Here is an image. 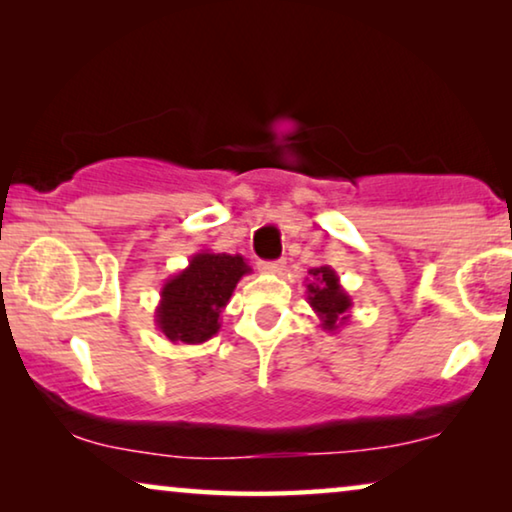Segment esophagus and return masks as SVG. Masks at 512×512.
<instances>
[{
    "label": "esophagus",
    "mask_w": 512,
    "mask_h": 512,
    "mask_svg": "<svg viewBox=\"0 0 512 512\" xmlns=\"http://www.w3.org/2000/svg\"><path fill=\"white\" fill-rule=\"evenodd\" d=\"M259 269H262L264 273H280L285 269V262L283 259H278V262H262L259 264Z\"/></svg>",
    "instance_id": "34e87169"
}]
</instances>
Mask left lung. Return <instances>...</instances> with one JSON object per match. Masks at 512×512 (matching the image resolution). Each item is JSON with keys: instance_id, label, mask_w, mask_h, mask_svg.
Segmentation results:
<instances>
[{"instance_id": "obj_1", "label": "left lung", "mask_w": 512, "mask_h": 512, "mask_svg": "<svg viewBox=\"0 0 512 512\" xmlns=\"http://www.w3.org/2000/svg\"><path fill=\"white\" fill-rule=\"evenodd\" d=\"M306 294L308 304L320 318V327L336 334L338 329L348 325L352 299L350 294L343 290L341 278L331 266H315L308 269L306 276Z\"/></svg>"}]
</instances>
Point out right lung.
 I'll use <instances>...</instances> for the list:
<instances>
[{
    "label": "right lung",
    "instance_id": "1",
    "mask_svg": "<svg viewBox=\"0 0 512 512\" xmlns=\"http://www.w3.org/2000/svg\"><path fill=\"white\" fill-rule=\"evenodd\" d=\"M253 273L241 255L199 250L190 264L162 285L155 325L171 343L197 345L220 331V313L239 280Z\"/></svg>",
    "mask_w": 512,
    "mask_h": 512
}]
</instances>
